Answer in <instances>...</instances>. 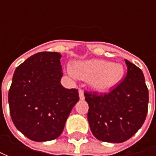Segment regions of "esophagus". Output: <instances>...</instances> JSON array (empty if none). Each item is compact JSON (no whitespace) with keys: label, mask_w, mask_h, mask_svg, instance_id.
Listing matches in <instances>:
<instances>
[{"label":"esophagus","mask_w":156,"mask_h":156,"mask_svg":"<svg viewBox=\"0 0 156 156\" xmlns=\"http://www.w3.org/2000/svg\"><path fill=\"white\" fill-rule=\"evenodd\" d=\"M79 97H80V100H84V98H85L84 93L81 89H79Z\"/></svg>","instance_id":"1"}]
</instances>
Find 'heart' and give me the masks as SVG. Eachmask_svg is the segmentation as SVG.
I'll use <instances>...</instances> for the list:
<instances>
[{
    "label": "heart",
    "mask_w": 156,
    "mask_h": 156,
    "mask_svg": "<svg viewBox=\"0 0 156 156\" xmlns=\"http://www.w3.org/2000/svg\"><path fill=\"white\" fill-rule=\"evenodd\" d=\"M69 74L81 80H88L91 87L98 92H108L120 84L125 69L121 63L91 59L75 63L69 69Z\"/></svg>",
    "instance_id": "b5f03b06"
}]
</instances>
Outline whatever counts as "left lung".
<instances>
[{
	"mask_svg": "<svg viewBox=\"0 0 156 156\" xmlns=\"http://www.w3.org/2000/svg\"><path fill=\"white\" fill-rule=\"evenodd\" d=\"M125 62L127 75L110 93H84L91 132L101 141H126L141 129L147 116L148 90L143 73L128 60Z\"/></svg>",
	"mask_w": 156,
	"mask_h": 156,
	"instance_id": "obj_1",
	"label": "left lung"
}]
</instances>
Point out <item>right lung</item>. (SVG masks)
Segmentation results:
<instances>
[{"mask_svg":"<svg viewBox=\"0 0 156 156\" xmlns=\"http://www.w3.org/2000/svg\"><path fill=\"white\" fill-rule=\"evenodd\" d=\"M62 55L40 52L15 69L9 92L10 115L15 128L34 141H52L62 135L78 90L61 84Z\"/></svg>","mask_w":156,"mask_h":156,"instance_id":"add662e5","label":"right lung"}]
</instances>
